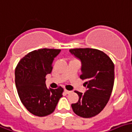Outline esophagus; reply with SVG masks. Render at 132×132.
Instances as JSON below:
<instances>
[{
  "label": "esophagus",
  "mask_w": 132,
  "mask_h": 132,
  "mask_svg": "<svg viewBox=\"0 0 132 132\" xmlns=\"http://www.w3.org/2000/svg\"><path fill=\"white\" fill-rule=\"evenodd\" d=\"M64 91H65V93H66V94H70V93H71V91L67 90H66V89H65V90H64Z\"/></svg>",
  "instance_id": "1"
}]
</instances>
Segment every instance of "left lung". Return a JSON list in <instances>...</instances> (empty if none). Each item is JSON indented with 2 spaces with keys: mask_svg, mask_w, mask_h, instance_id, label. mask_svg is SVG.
Returning a JSON list of instances; mask_svg holds the SVG:
<instances>
[{
  "mask_svg": "<svg viewBox=\"0 0 132 132\" xmlns=\"http://www.w3.org/2000/svg\"><path fill=\"white\" fill-rule=\"evenodd\" d=\"M70 52L81 60V75L85 80V93L75 91L79 97L72 104L73 111L82 118L100 113L109 102L114 84V64L102 51L95 48H73Z\"/></svg>",
  "mask_w": 132,
  "mask_h": 132,
  "instance_id": "obj_1",
  "label": "left lung"
}]
</instances>
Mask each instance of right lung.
<instances>
[{"label": "right lung", "instance_id": "1", "mask_svg": "<svg viewBox=\"0 0 132 132\" xmlns=\"http://www.w3.org/2000/svg\"><path fill=\"white\" fill-rule=\"evenodd\" d=\"M60 49L41 48L30 52L21 59L15 69V84L18 95L26 109L32 114L44 117L52 113L63 88H47L46 74L52 71L54 58Z\"/></svg>", "mask_w": 132, "mask_h": 132}]
</instances>
